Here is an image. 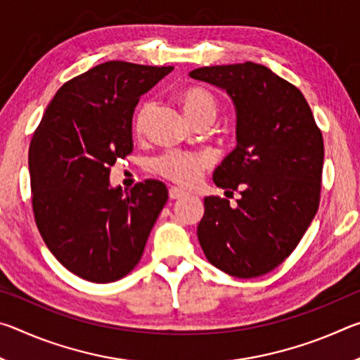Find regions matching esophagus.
I'll list each match as a JSON object with an SVG mask.
<instances>
[{
    "instance_id": "1",
    "label": "esophagus",
    "mask_w": 360,
    "mask_h": 360,
    "mask_svg": "<svg viewBox=\"0 0 360 360\" xmlns=\"http://www.w3.org/2000/svg\"><path fill=\"white\" fill-rule=\"evenodd\" d=\"M168 195H169V198H172V200H179L182 197H186L187 192L182 191V188H178V187H172L168 191Z\"/></svg>"
}]
</instances>
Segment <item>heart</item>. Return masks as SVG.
Wrapping results in <instances>:
<instances>
[{"mask_svg": "<svg viewBox=\"0 0 360 360\" xmlns=\"http://www.w3.org/2000/svg\"><path fill=\"white\" fill-rule=\"evenodd\" d=\"M181 105L187 119L195 125L210 122L212 124L217 115L219 106L216 96L206 89L202 87H188L182 90L179 95ZM157 108L155 100H146L139 105L135 114V131L141 133L146 131ZM154 169L172 182L181 186H192L200 179V176L205 172V168L210 165V158L203 154H193V152H182V150H168L160 157H157L154 163Z\"/></svg>", "mask_w": 360, "mask_h": 360, "instance_id": "b5f03b06", "label": "heart"}]
</instances>
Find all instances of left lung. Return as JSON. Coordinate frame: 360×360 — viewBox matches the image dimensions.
Segmentation results:
<instances>
[{"mask_svg": "<svg viewBox=\"0 0 360 360\" xmlns=\"http://www.w3.org/2000/svg\"><path fill=\"white\" fill-rule=\"evenodd\" d=\"M191 77L225 89L235 103L236 148L212 181L241 193L236 206L205 198L200 246L230 276L266 275L289 257L318 212L322 133L300 90L264 65L205 66Z\"/></svg>", "mask_w": 360, "mask_h": 360, "instance_id": "8db88e82", "label": "left lung"}]
</instances>
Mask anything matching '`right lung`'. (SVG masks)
Wrapping results in <instances>:
<instances>
[{"label": "right lung", "mask_w": 360, "mask_h": 360, "mask_svg": "<svg viewBox=\"0 0 360 360\" xmlns=\"http://www.w3.org/2000/svg\"><path fill=\"white\" fill-rule=\"evenodd\" d=\"M172 70L119 60L96 65L58 89L34 130L28 154L34 221L49 251L79 278L112 283L141 260L168 188L146 179L124 192L109 186V173L131 154L141 95Z\"/></svg>", "instance_id": "1"}]
</instances>
